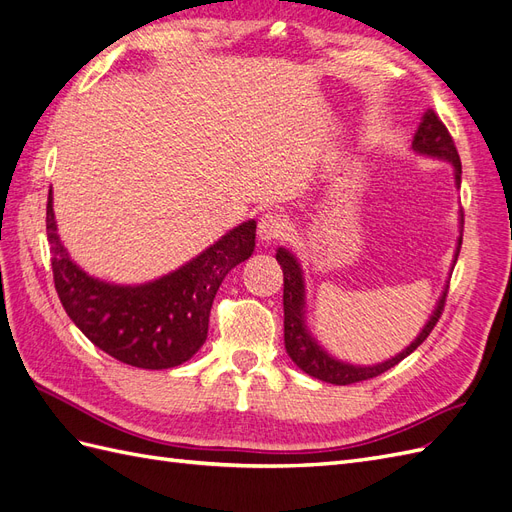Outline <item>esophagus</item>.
<instances>
[{
	"instance_id": "obj_1",
	"label": "esophagus",
	"mask_w": 512,
	"mask_h": 512,
	"mask_svg": "<svg viewBox=\"0 0 512 512\" xmlns=\"http://www.w3.org/2000/svg\"><path fill=\"white\" fill-rule=\"evenodd\" d=\"M288 230H290L288 219L280 213H265L258 222V237H260V241H265V243H271V241H278V239L286 237Z\"/></svg>"
}]
</instances>
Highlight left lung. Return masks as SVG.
I'll return each instance as SVG.
<instances>
[{"label":"left lung","mask_w":512,"mask_h":512,"mask_svg":"<svg viewBox=\"0 0 512 512\" xmlns=\"http://www.w3.org/2000/svg\"><path fill=\"white\" fill-rule=\"evenodd\" d=\"M413 150L420 155L450 161L454 168V181H457V187H461V159L457 153V146H454V140L448 133L446 124L439 120V116L433 112V109H428V112L422 116L420 127L416 135H413ZM461 232H463V213H461ZM461 241H463V234L459 237L457 252H454V262L459 258ZM275 260L280 262V267L284 271V347L288 357L314 379H321L334 385H349V383L379 377L381 372L394 368L398 362H403L409 353L416 351L437 325L441 312H444L448 286L444 288V293H441L431 319H428L426 325L422 327L420 336L413 340L403 353H398L392 359H388V362H381L375 366H353L347 362H340L336 357H331L308 331L306 284H303V271H301L299 260L288 250H284V247H280L278 254H275Z\"/></svg>","instance_id":"left-lung-1"}]
</instances>
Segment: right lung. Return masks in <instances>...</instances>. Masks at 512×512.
Returning a JSON list of instances; mask_svg holds the SVG:
<instances>
[{
	"label": "right lung",
	"instance_id": "1",
	"mask_svg": "<svg viewBox=\"0 0 512 512\" xmlns=\"http://www.w3.org/2000/svg\"><path fill=\"white\" fill-rule=\"evenodd\" d=\"M47 239L55 290L81 334L122 364L161 370L181 366L204 344L219 284L254 252L256 222H243L181 269L137 286L92 278L71 260L55 226L51 191Z\"/></svg>",
	"mask_w": 512,
	"mask_h": 512
}]
</instances>
